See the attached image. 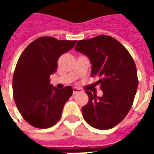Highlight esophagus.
Instances as JSON below:
<instances>
[{
    "instance_id": "obj_1",
    "label": "esophagus",
    "mask_w": 154,
    "mask_h": 154,
    "mask_svg": "<svg viewBox=\"0 0 154 154\" xmlns=\"http://www.w3.org/2000/svg\"><path fill=\"white\" fill-rule=\"evenodd\" d=\"M82 90L80 88H77V87H73V94H77L78 92H81Z\"/></svg>"
}]
</instances>
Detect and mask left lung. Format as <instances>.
I'll return each mask as SVG.
<instances>
[{
	"label": "left lung",
	"instance_id": "obj_1",
	"mask_svg": "<svg viewBox=\"0 0 154 154\" xmlns=\"http://www.w3.org/2000/svg\"><path fill=\"white\" fill-rule=\"evenodd\" d=\"M75 49L89 57L91 76L99 77L97 84L103 91L97 97L86 91L89 100L82 108L84 119L96 129H111L125 119L134 102L139 84L134 61L119 41L106 35L79 40Z\"/></svg>",
	"mask_w": 154,
	"mask_h": 154
}]
</instances>
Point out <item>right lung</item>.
<instances>
[{"label": "right lung", "instance_id": "1", "mask_svg": "<svg viewBox=\"0 0 154 154\" xmlns=\"http://www.w3.org/2000/svg\"><path fill=\"white\" fill-rule=\"evenodd\" d=\"M76 42L40 37L29 44L19 58L12 82L14 99L22 117L35 128L47 129L57 124L72 95L70 86L60 90L53 87L49 77L57 70L59 57Z\"/></svg>", "mask_w": 154, "mask_h": 154}]
</instances>
